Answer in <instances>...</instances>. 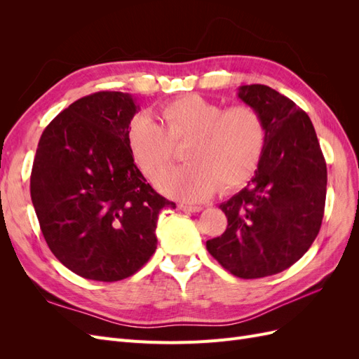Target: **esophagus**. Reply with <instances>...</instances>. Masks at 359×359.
Returning <instances> with one entry per match:
<instances>
[{"label": "esophagus", "mask_w": 359, "mask_h": 359, "mask_svg": "<svg viewBox=\"0 0 359 359\" xmlns=\"http://www.w3.org/2000/svg\"><path fill=\"white\" fill-rule=\"evenodd\" d=\"M178 208L182 210V211H187V212H201L203 210V206H201V205H184V203H180Z\"/></svg>", "instance_id": "obj_1"}]
</instances>
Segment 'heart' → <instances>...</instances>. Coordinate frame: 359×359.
Instances as JSON below:
<instances>
[{"label":"heart","mask_w":359,"mask_h":359,"mask_svg":"<svg viewBox=\"0 0 359 359\" xmlns=\"http://www.w3.org/2000/svg\"><path fill=\"white\" fill-rule=\"evenodd\" d=\"M161 123L137 115L128 126L127 140L139 168L157 178L175 157L173 144L184 149L187 165L166 172L160 189L181 201L210 198L245 182L262 156L265 124L256 107L240 103L224 107L198 94L160 107Z\"/></svg>","instance_id":"obj_1"}]
</instances>
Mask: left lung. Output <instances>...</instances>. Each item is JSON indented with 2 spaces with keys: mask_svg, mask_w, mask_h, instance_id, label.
<instances>
[{
  "mask_svg": "<svg viewBox=\"0 0 359 359\" xmlns=\"http://www.w3.org/2000/svg\"><path fill=\"white\" fill-rule=\"evenodd\" d=\"M238 97L262 116L265 147L253 178L220 203L227 227L206 250L231 274L260 278L292 266L316 240L327 163L309 115L287 97L259 83L240 86Z\"/></svg>",
  "mask_w": 359,
  "mask_h": 359,
  "instance_id": "8db88e82",
  "label": "left lung"
}]
</instances>
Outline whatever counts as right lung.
I'll return each instance as SVG.
<instances>
[{
    "label": "right lung",
    "mask_w": 359,
    "mask_h": 359,
    "mask_svg": "<svg viewBox=\"0 0 359 359\" xmlns=\"http://www.w3.org/2000/svg\"><path fill=\"white\" fill-rule=\"evenodd\" d=\"M139 104L100 91L72 103L43 132L31 172V201L60 262L83 278L118 281L157 248L163 208H175L136 166L127 132Z\"/></svg>",
    "instance_id": "obj_1"
}]
</instances>
